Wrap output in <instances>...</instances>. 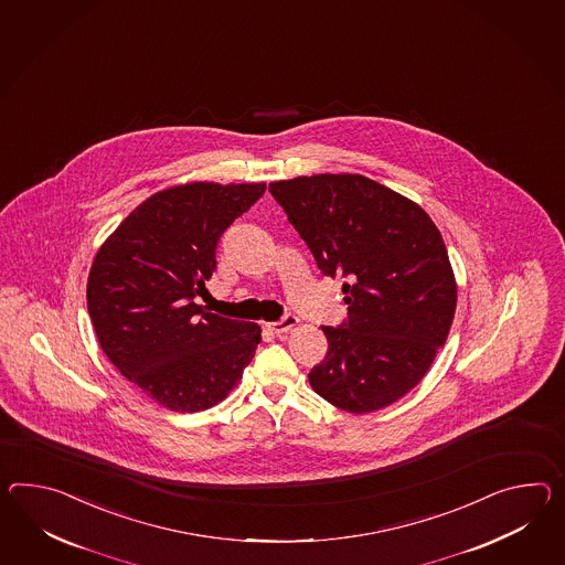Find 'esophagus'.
I'll return each mask as SVG.
<instances>
[{"mask_svg": "<svg viewBox=\"0 0 565 565\" xmlns=\"http://www.w3.org/2000/svg\"><path fill=\"white\" fill-rule=\"evenodd\" d=\"M298 324V317L296 315H284V317L276 320V322H271L269 324V331L276 332V334H284V332H288L289 329H294Z\"/></svg>", "mask_w": 565, "mask_h": 565, "instance_id": "obj_1", "label": "esophagus"}]
</instances>
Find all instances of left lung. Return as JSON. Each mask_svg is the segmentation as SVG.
I'll return each mask as SVG.
<instances>
[{
  "label": "left lung",
  "mask_w": 565,
  "mask_h": 565,
  "mask_svg": "<svg viewBox=\"0 0 565 565\" xmlns=\"http://www.w3.org/2000/svg\"><path fill=\"white\" fill-rule=\"evenodd\" d=\"M320 274L343 277L349 318L322 327L308 380L347 413L380 411L428 372L454 322L457 286L439 228L408 198L363 175L269 183Z\"/></svg>",
  "instance_id": "8db88e82"
}]
</instances>
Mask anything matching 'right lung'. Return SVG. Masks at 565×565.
I'll use <instances>...</instances> for the list:
<instances>
[{
  "mask_svg": "<svg viewBox=\"0 0 565 565\" xmlns=\"http://www.w3.org/2000/svg\"><path fill=\"white\" fill-rule=\"evenodd\" d=\"M265 183H190L154 193L97 250L87 310L118 372L175 413L228 396L262 343L255 322L195 303L216 271L224 231Z\"/></svg>",
  "mask_w": 565,
  "mask_h": 565,
  "instance_id": "add662e5",
  "label": "right lung"
}]
</instances>
